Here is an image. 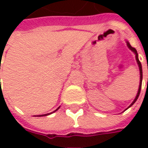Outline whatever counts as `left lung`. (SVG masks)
Wrapping results in <instances>:
<instances>
[{
	"label": "left lung",
	"instance_id": "left-lung-1",
	"mask_svg": "<svg viewBox=\"0 0 148 148\" xmlns=\"http://www.w3.org/2000/svg\"><path fill=\"white\" fill-rule=\"evenodd\" d=\"M127 45H128V49H130L131 51H133L134 53H135L136 60H137V62H138V67H139V71H140V84H139V87H138V93H137V95H136L135 99H134V100L133 101V103L129 105V106H128L126 110H128L129 107H131L132 105H134V103L136 102V100H137V99H138V96H139V94H140V91H141V87H142V82H143V69H142V64H141L139 59H138V53H137V50L134 49V48H133V47L130 45V43H128V41H127Z\"/></svg>",
	"mask_w": 148,
	"mask_h": 148
}]
</instances>
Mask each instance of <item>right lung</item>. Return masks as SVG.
<instances>
[{
  "mask_svg": "<svg viewBox=\"0 0 148 148\" xmlns=\"http://www.w3.org/2000/svg\"><path fill=\"white\" fill-rule=\"evenodd\" d=\"M58 109H59V107H58V109H57V110H55V111H57V110H58ZM55 111H53V112H55ZM50 114H51V113H50ZM42 114V115H38V116H46V115H49V114Z\"/></svg>",
  "mask_w": 148,
  "mask_h": 148,
  "instance_id": "add662e5",
  "label": "right lung"
}]
</instances>
